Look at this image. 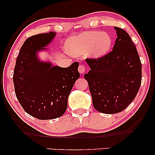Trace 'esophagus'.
Instances as JSON below:
<instances>
[{
  "label": "esophagus",
  "instance_id": "esophagus-1",
  "mask_svg": "<svg viewBox=\"0 0 155 155\" xmlns=\"http://www.w3.org/2000/svg\"><path fill=\"white\" fill-rule=\"evenodd\" d=\"M78 71H79V73L80 74H84L86 71L85 66H84V65H80L79 68H78Z\"/></svg>",
  "mask_w": 155,
  "mask_h": 155
}]
</instances>
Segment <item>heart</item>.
I'll return each instance as SVG.
<instances>
[{
    "instance_id": "heart-1",
    "label": "heart",
    "mask_w": 155,
    "mask_h": 155,
    "mask_svg": "<svg viewBox=\"0 0 155 155\" xmlns=\"http://www.w3.org/2000/svg\"><path fill=\"white\" fill-rule=\"evenodd\" d=\"M112 39L107 32L98 31H87L75 37H70L66 41V48L73 56L90 54L94 58L107 54L111 49Z\"/></svg>"
}]
</instances>
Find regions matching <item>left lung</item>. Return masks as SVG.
<instances>
[{
  "label": "left lung",
  "mask_w": 155,
  "mask_h": 155,
  "mask_svg": "<svg viewBox=\"0 0 155 155\" xmlns=\"http://www.w3.org/2000/svg\"><path fill=\"white\" fill-rule=\"evenodd\" d=\"M117 34L113 50L101 58H87L90 68L84 74L94 109L113 114L124 110L135 99L141 84L142 64L136 47L126 31Z\"/></svg>",
  "instance_id": "left-lung-1"
}]
</instances>
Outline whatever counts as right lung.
Wrapping results in <instances>:
<instances>
[{"label": "right lung", "instance_id": "add662e5", "mask_svg": "<svg viewBox=\"0 0 155 155\" xmlns=\"http://www.w3.org/2000/svg\"><path fill=\"white\" fill-rule=\"evenodd\" d=\"M56 33L36 35L25 40L14 69L17 99L27 114L40 120L61 117L67 109L68 99L80 78L79 63L68 68L54 66L40 61L38 53L47 49Z\"/></svg>", "mask_w": 155, "mask_h": 155}]
</instances>
